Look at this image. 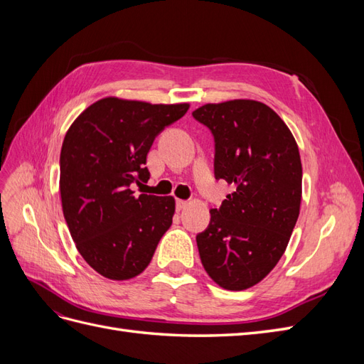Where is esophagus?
<instances>
[{"label": "esophagus", "instance_id": "1", "mask_svg": "<svg viewBox=\"0 0 364 364\" xmlns=\"http://www.w3.org/2000/svg\"><path fill=\"white\" fill-rule=\"evenodd\" d=\"M186 206H188V202L186 200H176V209H178V211H183Z\"/></svg>", "mask_w": 364, "mask_h": 364}]
</instances>
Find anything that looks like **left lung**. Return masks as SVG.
<instances>
[{"mask_svg": "<svg viewBox=\"0 0 364 364\" xmlns=\"http://www.w3.org/2000/svg\"><path fill=\"white\" fill-rule=\"evenodd\" d=\"M214 136V176L235 185L196 241L206 273L226 290L266 278L299 217L302 164L290 129L255 100L205 105L193 112Z\"/></svg>", "mask_w": 364, "mask_h": 364, "instance_id": "1", "label": "left lung"}]
</instances>
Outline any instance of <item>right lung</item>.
Returning <instances> with one entry per match:
<instances>
[{
    "label": "right lung",
    "instance_id": "right-lung-1",
    "mask_svg": "<svg viewBox=\"0 0 364 364\" xmlns=\"http://www.w3.org/2000/svg\"><path fill=\"white\" fill-rule=\"evenodd\" d=\"M190 105H150L107 97L77 117L60 150L65 222L90 266L114 281L144 270L171 226V196H136L147 182V153L161 132Z\"/></svg>",
    "mask_w": 364,
    "mask_h": 364
}]
</instances>
